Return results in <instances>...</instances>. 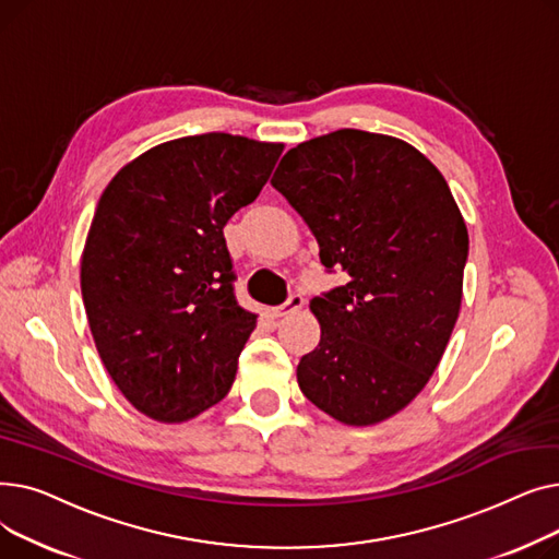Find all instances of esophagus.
I'll use <instances>...</instances> for the list:
<instances>
[{"label":"esophagus","mask_w":559,"mask_h":559,"mask_svg":"<svg viewBox=\"0 0 559 559\" xmlns=\"http://www.w3.org/2000/svg\"><path fill=\"white\" fill-rule=\"evenodd\" d=\"M304 295L301 292H292V295L281 304V306H276L272 312H274V317H285V314H289V312H295V310H299L301 306H304Z\"/></svg>","instance_id":"esophagus-1"}]
</instances>
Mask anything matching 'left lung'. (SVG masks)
Returning a JSON list of instances; mask_svg holds the SVG:
<instances>
[{
	"mask_svg": "<svg viewBox=\"0 0 559 559\" xmlns=\"http://www.w3.org/2000/svg\"><path fill=\"white\" fill-rule=\"evenodd\" d=\"M272 186L346 283L310 301L321 340L297 367L308 401L348 426L413 401L444 356L468 235L449 183L403 140L342 129L289 150Z\"/></svg>",
	"mask_w": 559,
	"mask_h": 559,
	"instance_id": "8db88e82",
	"label": "left lung"
}]
</instances>
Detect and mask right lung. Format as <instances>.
I'll return each instance as SVG.
<instances>
[{
	"label": "right lung",
	"mask_w": 559,
	"mask_h": 559,
	"mask_svg": "<svg viewBox=\"0 0 559 559\" xmlns=\"http://www.w3.org/2000/svg\"><path fill=\"white\" fill-rule=\"evenodd\" d=\"M283 144L203 133L154 146L104 190L81 258L102 362L158 421L222 401L255 329L235 299L226 222L251 203Z\"/></svg>",
	"instance_id": "1"
}]
</instances>
